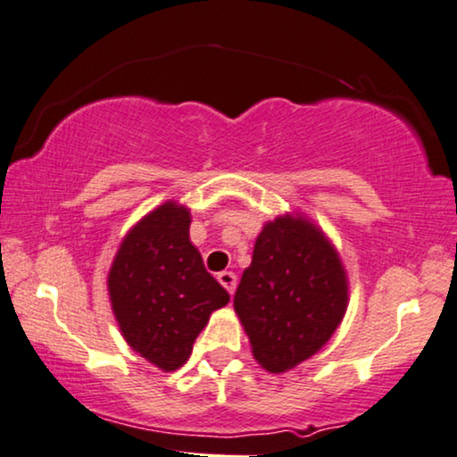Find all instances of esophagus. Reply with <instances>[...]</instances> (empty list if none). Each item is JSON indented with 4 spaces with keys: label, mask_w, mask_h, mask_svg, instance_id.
Segmentation results:
<instances>
[{
    "label": "esophagus",
    "mask_w": 457,
    "mask_h": 457,
    "mask_svg": "<svg viewBox=\"0 0 457 457\" xmlns=\"http://www.w3.org/2000/svg\"><path fill=\"white\" fill-rule=\"evenodd\" d=\"M217 280L221 282V285L225 287V291H228L229 295H232L234 288H236V282H238L234 271H221V274H217Z\"/></svg>",
    "instance_id": "34e87169"
}]
</instances>
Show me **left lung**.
I'll use <instances>...</instances> for the list:
<instances>
[{
  "label": "left lung",
  "mask_w": 457,
  "mask_h": 457,
  "mask_svg": "<svg viewBox=\"0 0 457 457\" xmlns=\"http://www.w3.org/2000/svg\"><path fill=\"white\" fill-rule=\"evenodd\" d=\"M345 308L348 278L327 236L302 215L265 223L234 295L259 365L297 367L331 339Z\"/></svg>",
  "instance_id": "8db88e82"
}]
</instances>
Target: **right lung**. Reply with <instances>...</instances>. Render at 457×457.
Returning <instances> with one entry per match:
<instances>
[{"label":"right lung","mask_w":457,"mask_h":457,"mask_svg":"<svg viewBox=\"0 0 457 457\" xmlns=\"http://www.w3.org/2000/svg\"><path fill=\"white\" fill-rule=\"evenodd\" d=\"M189 209L164 202L124 236L107 288L120 331L162 371L186 365L211 314L229 302L189 242Z\"/></svg>","instance_id":"right-lung-1"}]
</instances>
